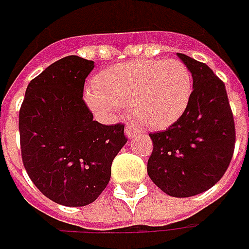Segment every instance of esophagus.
Masks as SVG:
<instances>
[{"label":"esophagus","instance_id":"esophagus-1","mask_svg":"<svg viewBox=\"0 0 249 249\" xmlns=\"http://www.w3.org/2000/svg\"><path fill=\"white\" fill-rule=\"evenodd\" d=\"M139 133V129L136 127V126H133V124H126V127H124V134H126V137H129L131 139L134 134H137Z\"/></svg>","mask_w":249,"mask_h":249}]
</instances>
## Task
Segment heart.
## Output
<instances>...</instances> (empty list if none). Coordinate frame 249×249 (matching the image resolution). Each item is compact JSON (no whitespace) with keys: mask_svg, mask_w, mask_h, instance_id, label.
<instances>
[{"mask_svg":"<svg viewBox=\"0 0 249 249\" xmlns=\"http://www.w3.org/2000/svg\"><path fill=\"white\" fill-rule=\"evenodd\" d=\"M191 94L193 76L183 61L137 59L101 72L84 98L101 116H112L120 107H129L141 124L160 129L183 115Z\"/></svg>","mask_w":249,"mask_h":249,"instance_id":"obj_1","label":"heart"}]
</instances>
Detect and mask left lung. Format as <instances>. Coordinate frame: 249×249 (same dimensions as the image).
I'll return each instance as SVG.
<instances>
[{"mask_svg":"<svg viewBox=\"0 0 249 249\" xmlns=\"http://www.w3.org/2000/svg\"><path fill=\"white\" fill-rule=\"evenodd\" d=\"M193 76L188 107L165 131L151 133L149 178L167 196L201 194L223 177L233 158L234 119L225 83L202 62L177 53Z\"/></svg>","mask_w":249,"mask_h":249,"instance_id":"8db88e82","label":"left lung"}]
</instances>
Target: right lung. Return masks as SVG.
<instances>
[{"label": "right lung", "mask_w": 249, "mask_h": 249, "mask_svg": "<svg viewBox=\"0 0 249 249\" xmlns=\"http://www.w3.org/2000/svg\"><path fill=\"white\" fill-rule=\"evenodd\" d=\"M94 62L69 55L29 83L19 110L22 160L34 186L65 206L94 202L112 160L127 142L124 126L101 124L83 100Z\"/></svg>", "instance_id": "1"}]
</instances>
